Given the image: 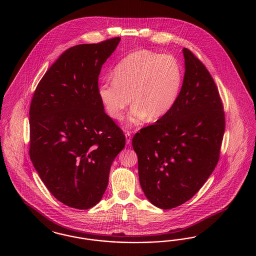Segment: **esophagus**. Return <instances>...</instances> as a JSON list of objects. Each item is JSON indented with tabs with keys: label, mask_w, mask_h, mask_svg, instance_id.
Masks as SVG:
<instances>
[{
	"label": "esophagus",
	"mask_w": 256,
	"mask_h": 256,
	"mask_svg": "<svg viewBox=\"0 0 256 256\" xmlns=\"http://www.w3.org/2000/svg\"><path fill=\"white\" fill-rule=\"evenodd\" d=\"M124 135H126V144L128 145V144H130V142H132V134L130 132H126V134H124Z\"/></svg>",
	"instance_id": "1"
}]
</instances>
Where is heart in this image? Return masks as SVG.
Returning <instances> with one entry per match:
<instances>
[{
	"instance_id": "1",
	"label": "heart",
	"mask_w": 256,
	"mask_h": 256,
	"mask_svg": "<svg viewBox=\"0 0 256 256\" xmlns=\"http://www.w3.org/2000/svg\"><path fill=\"white\" fill-rule=\"evenodd\" d=\"M112 80L102 82L98 90L106 112L121 120L132 100L128 121L138 124L146 116L158 120L172 110L182 89V67L172 54L137 50L116 64Z\"/></svg>"
}]
</instances>
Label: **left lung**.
I'll return each mask as SVG.
<instances>
[{"label":"left lung","mask_w":256,"mask_h":256,"mask_svg":"<svg viewBox=\"0 0 256 256\" xmlns=\"http://www.w3.org/2000/svg\"><path fill=\"white\" fill-rule=\"evenodd\" d=\"M185 74L170 112L134 135L139 182L156 206L170 209L202 187L220 158L226 115L217 86L204 64L184 48Z\"/></svg>","instance_id":"1"}]
</instances>
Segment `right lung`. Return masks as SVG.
I'll list each match as a JSON object with an SVG mask.
<instances>
[{
  "mask_svg": "<svg viewBox=\"0 0 256 256\" xmlns=\"http://www.w3.org/2000/svg\"><path fill=\"white\" fill-rule=\"evenodd\" d=\"M121 38L66 50L43 76L30 106V158L52 195L88 209L104 195L114 158L126 145L104 111L98 76Z\"/></svg>",
  "mask_w": 256,
  "mask_h": 256,
  "instance_id": "obj_1",
  "label": "right lung"
}]
</instances>
